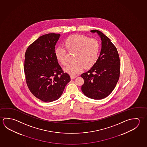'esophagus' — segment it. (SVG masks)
Here are the masks:
<instances>
[{"instance_id":"34e87169","label":"esophagus","mask_w":147,"mask_h":147,"mask_svg":"<svg viewBox=\"0 0 147 147\" xmlns=\"http://www.w3.org/2000/svg\"><path fill=\"white\" fill-rule=\"evenodd\" d=\"M76 77H77V76H75V75H71V80H73V79H74Z\"/></svg>"}]
</instances>
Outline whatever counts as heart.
Here are the masks:
<instances>
[{"mask_svg":"<svg viewBox=\"0 0 147 147\" xmlns=\"http://www.w3.org/2000/svg\"><path fill=\"white\" fill-rule=\"evenodd\" d=\"M65 46L69 52H75V62L70 63L65 69L72 75L78 74L84 67L89 68L95 65L100 53V44L98 40L90 39L82 35H74L67 38ZM55 54L57 60L63 65H67V49L64 47H57Z\"/></svg>","mask_w":147,"mask_h":147,"instance_id":"obj_1","label":"heart"}]
</instances>
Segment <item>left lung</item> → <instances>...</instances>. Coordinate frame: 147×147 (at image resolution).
Instances as JSON below:
<instances>
[{
    "mask_svg": "<svg viewBox=\"0 0 147 147\" xmlns=\"http://www.w3.org/2000/svg\"><path fill=\"white\" fill-rule=\"evenodd\" d=\"M91 31L100 36L102 49L95 65L81 75L84 80L82 90L88 98L100 100L109 95L116 87L120 77V62L118 51L111 40L100 31Z\"/></svg>",
    "mask_w": 147,
    "mask_h": 147,
    "instance_id": "1",
    "label": "left lung"
}]
</instances>
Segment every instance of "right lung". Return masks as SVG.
Masks as SVG:
<instances>
[{"instance_id": "obj_1", "label": "right lung", "mask_w": 147, "mask_h": 147, "mask_svg": "<svg viewBox=\"0 0 147 147\" xmlns=\"http://www.w3.org/2000/svg\"><path fill=\"white\" fill-rule=\"evenodd\" d=\"M60 36L59 34L51 33L40 36L25 52L26 84L32 94L44 102L58 99L71 80L55 54V47Z\"/></svg>"}]
</instances>
